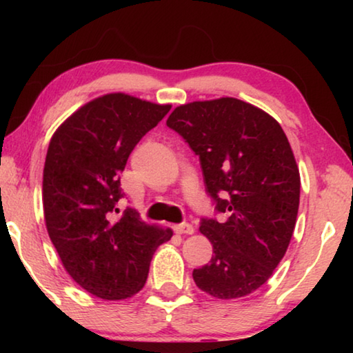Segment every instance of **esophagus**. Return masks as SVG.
I'll return each mask as SVG.
<instances>
[{
	"instance_id": "obj_1",
	"label": "esophagus",
	"mask_w": 353,
	"mask_h": 353,
	"mask_svg": "<svg viewBox=\"0 0 353 353\" xmlns=\"http://www.w3.org/2000/svg\"><path fill=\"white\" fill-rule=\"evenodd\" d=\"M179 235H193L194 234V227L188 224V223H183V224H179L176 225L174 229Z\"/></svg>"
}]
</instances>
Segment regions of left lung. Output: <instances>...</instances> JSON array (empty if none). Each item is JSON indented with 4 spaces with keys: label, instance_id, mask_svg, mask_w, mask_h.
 <instances>
[{
    "label": "left lung",
    "instance_id": "left-lung-1",
    "mask_svg": "<svg viewBox=\"0 0 353 353\" xmlns=\"http://www.w3.org/2000/svg\"><path fill=\"white\" fill-rule=\"evenodd\" d=\"M168 128L183 137L223 221L202 219L212 260L194 283L216 299H238L270 279L290 246L301 198V174L282 126L236 98L176 107Z\"/></svg>",
    "mask_w": 353,
    "mask_h": 353
}]
</instances>
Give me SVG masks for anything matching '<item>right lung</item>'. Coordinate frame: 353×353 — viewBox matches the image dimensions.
<instances>
[{
	"instance_id": "1",
	"label": "right lung",
	"mask_w": 353,
	"mask_h": 353,
	"mask_svg": "<svg viewBox=\"0 0 353 353\" xmlns=\"http://www.w3.org/2000/svg\"><path fill=\"white\" fill-rule=\"evenodd\" d=\"M170 109L107 93L65 119L48 146L41 196L48 235L70 277L104 301L135 296L155 249L172 236L132 208L117 214L124 196L119 174L130 152Z\"/></svg>"
}]
</instances>
